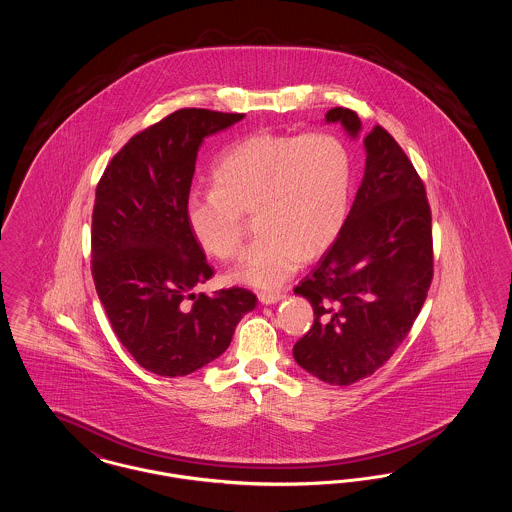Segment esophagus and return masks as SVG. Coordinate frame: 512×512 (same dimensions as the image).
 Wrapping results in <instances>:
<instances>
[{
	"instance_id": "obj_1",
	"label": "esophagus",
	"mask_w": 512,
	"mask_h": 512,
	"mask_svg": "<svg viewBox=\"0 0 512 512\" xmlns=\"http://www.w3.org/2000/svg\"><path fill=\"white\" fill-rule=\"evenodd\" d=\"M257 297H259V301H261L263 305H274V303H278L284 295L280 292H259L257 293Z\"/></svg>"
}]
</instances>
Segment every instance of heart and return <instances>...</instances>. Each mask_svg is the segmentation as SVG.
Instances as JSON below:
<instances>
[{
  "label": "heart",
  "mask_w": 512,
  "mask_h": 512,
  "mask_svg": "<svg viewBox=\"0 0 512 512\" xmlns=\"http://www.w3.org/2000/svg\"><path fill=\"white\" fill-rule=\"evenodd\" d=\"M351 176V153L334 132H257L220 155L213 188L188 197L186 220L205 253L228 261L242 247V213L253 211L259 236L232 278L276 288L338 238Z\"/></svg>",
  "instance_id": "obj_1"
}]
</instances>
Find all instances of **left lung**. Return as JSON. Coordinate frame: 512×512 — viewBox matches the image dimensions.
Here are the masks:
<instances>
[{"label":"left lung","mask_w":512,"mask_h":512,"mask_svg":"<svg viewBox=\"0 0 512 512\" xmlns=\"http://www.w3.org/2000/svg\"><path fill=\"white\" fill-rule=\"evenodd\" d=\"M353 140L363 124L334 107ZM365 176L330 245L293 290L313 305V328L293 345L295 363L332 386H351L384 365L407 338L434 274L432 215L405 151L382 126L363 140Z\"/></svg>","instance_id":"8db88e82"}]
</instances>
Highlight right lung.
<instances>
[{"label":"right lung","mask_w":512,"mask_h":512,"mask_svg":"<svg viewBox=\"0 0 512 512\" xmlns=\"http://www.w3.org/2000/svg\"><path fill=\"white\" fill-rule=\"evenodd\" d=\"M244 117L180 109L130 138L99 180L96 292L122 347L157 376H186L215 361L257 305L244 288L194 292L213 268L186 220L199 147Z\"/></svg>","instance_id":"right-lung-1"}]
</instances>
